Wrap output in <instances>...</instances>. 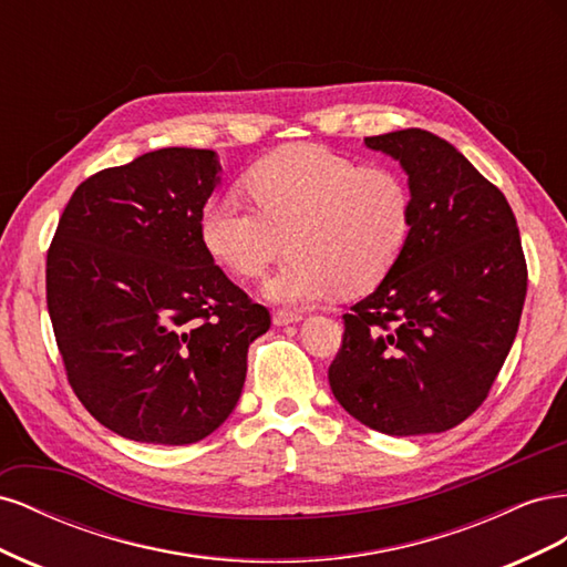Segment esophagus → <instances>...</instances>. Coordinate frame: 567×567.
Returning a JSON list of instances; mask_svg holds the SVG:
<instances>
[{"mask_svg": "<svg viewBox=\"0 0 567 567\" xmlns=\"http://www.w3.org/2000/svg\"><path fill=\"white\" fill-rule=\"evenodd\" d=\"M298 321H302L300 312H288V310L274 312V323L277 326H288V323H298Z\"/></svg>", "mask_w": 567, "mask_h": 567, "instance_id": "esophagus-1", "label": "esophagus"}]
</instances>
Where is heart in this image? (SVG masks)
<instances>
[{"mask_svg":"<svg viewBox=\"0 0 567 567\" xmlns=\"http://www.w3.org/2000/svg\"><path fill=\"white\" fill-rule=\"evenodd\" d=\"M236 196L208 198L200 241L238 279H260L288 246V262L265 293L281 305H317L379 286L409 244L414 196L392 167L367 165L315 146L293 144L250 167Z\"/></svg>","mask_w":567,"mask_h":567,"instance_id":"heart-1","label":"heart"}]
</instances>
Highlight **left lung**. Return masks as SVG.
Returning a JSON list of instances; mask_svg holds the SVG:
<instances>
[{"label":"left lung","instance_id":"obj_1","mask_svg":"<svg viewBox=\"0 0 567 567\" xmlns=\"http://www.w3.org/2000/svg\"><path fill=\"white\" fill-rule=\"evenodd\" d=\"M364 142L400 161L414 227L400 262L342 315L329 383L373 431L442 433L485 402L516 340L527 293L520 231L499 188L433 132Z\"/></svg>","mask_w":567,"mask_h":567}]
</instances>
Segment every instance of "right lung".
<instances>
[{
    "label": "right lung",
    "instance_id": "1",
    "mask_svg": "<svg viewBox=\"0 0 567 567\" xmlns=\"http://www.w3.org/2000/svg\"><path fill=\"white\" fill-rule=\"evenodd\" d=\"M217 153L158 148L101 169L47 252V307L68 383L109 431L192 444L229 419L271 317L200 241Z\"/></svg>",
    "mask_w": 567,
    "mask_h": 567
}]
</instances>
